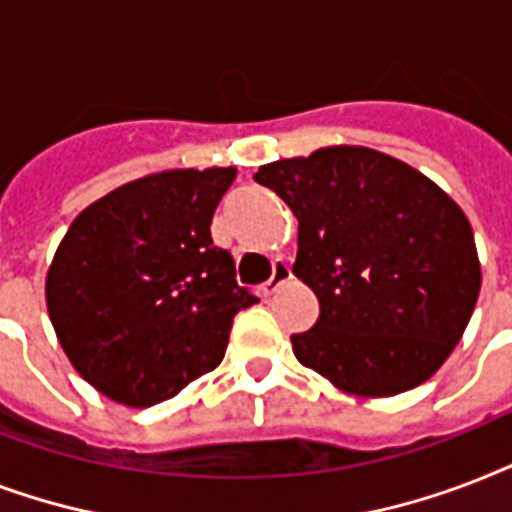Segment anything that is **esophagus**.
I'll return each mask as SVG.
<instances>
[{
    "label": "esophagus",
    "instance_id": "34e87169",
    "mask_svg": "<svg viewBox=\"0 0 512 512\" xmlns=\"http://www.w3.org/2000/svg\"><path fill=\"white\" fill-rule=\"evenodd\" d=\"M291 277H293L291 264H288V261H283V259L275 261V272H272V277H269L267 283L261 285V293H264V296H272V293L280 291L285 283H291Z\"/></svg>",
    "mask_w": 512,
    "mask_h": 512
}]
</instances>
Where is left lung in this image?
<instances>
[{
    "label": "left lung",
    "mask_w": 512,
    "mask_h": 512,
    "mask_svg": "<svg viewBox=\"0 0 512 512\" xmlns=\"http://www.w3.org/2000/svg\"><path fill=\"white\" fill-rule=\"evenodd\" d=\"M299 219L293 275L320 301L293 334L301 366L360 398L427 382L473 318L481 261L465 211L425 173L368 146L261 165Z\"/></svg>",
    "instance_id": "8db88e82"
}]
</instances>
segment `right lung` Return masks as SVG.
I'll return each mask as SVG.
<instances>
[{"mask_svg":"<svg viewBox=\"0 0 512 512\" xmlns=\"http://www.w3.org/2000/svg\"><path fill=\"white\" fill-rule=\"evenodd\" d=\"M237 168L136 178L71 221L45 280L66 358L122 406L173 398L219 366L232 320L256 304L211 221Z\"/></svg>","mask_w":512,"mask_h":512,"instance_id":"add662e5","label":"right lung"}]
</instances>
